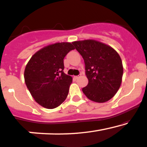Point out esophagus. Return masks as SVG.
Masks as SVG:
<instances>
[{
    "mask_svg": "<svg viewBox=\"0 0 147 147\" xmlns=\"http://www.w3.org/2000/svg\"><path fill=\"white\" fill-rule=\"evenodd\" d=\"M78 76H74V78L75 79V80H76V79H78Z\"/></svg>",
    "mask_w": 147,
    "mask_h": 147,
    "instance_id": "obj_1",
    "label": "esophagus"
}]
</instances>
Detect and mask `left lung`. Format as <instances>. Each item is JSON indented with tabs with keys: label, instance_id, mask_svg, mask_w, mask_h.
Masks as SVG:
<instances>
[{
	"label": "left lung",
	"instance_id": "1",
	"mask_svg": "<svg viewBox=\"0 0 147 147\" xmlns=\"http://www.w3.org/2000/svg\"><path fill=\"white\" fill-rule=\"evenodd\" d=\"M72 44L85 62L89 82L82 88V92L89 99L97 103L111 99L122 80V61L118 53L110 46L93 39Z\"/></svg>",
	"mask_w": 147,
	"mask_h": 147
}]
</instances>
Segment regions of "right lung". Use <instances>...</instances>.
<instances>
[{"label": "right lung", "instance_id": "right-lung-1", "mask_svg": "<svg viewBox=\"0 0 147 147\" xmlns=\"http://www.w3.org/2000/svg\"><path fill=\"white\" fill-rule=\"evenodd\" d=\"M73 44L55 43L36 52L24 71L26 85L37 103L53 109L67 98L72 77L64 73V58Z\"/></svg>", "mask_w": 147, "mask_h": 147}]
</instances>
